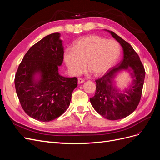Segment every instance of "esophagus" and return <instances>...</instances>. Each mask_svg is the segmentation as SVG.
Masks as SVG:
<instances>
[{
  "label": "esophagus",
  "instance_id": "obj_1",
  "mask_svg": "<svg viewBox=\"0 0 160 160\" xmlns=\"http://www.w3.org/2000/svg\"><path fill=\"white\" fill-rule=\"evenodd\" d=\"M84 82H85V80H84L83 79H81V78L78 79V83H79V84L83 83H84Z\"/></svg>",
  "mask_w": 160,
  "mask_h": 160
}]
</instances>
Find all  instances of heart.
<instances>
[{
  "mask_svg": "<svg viewBox=\"0 0 160 160\" xmlns=\"http://www.w3.org/2000/svg\"><path fill=\"white\" fill-rule=\"evenodd\" d=\"M120 46L114 40L98 35L82 37L75 42L72 49L64 52V61L72 74L79 75L85 65L95 75L108 71L118 60Z\"/></svg>",
  "mask_w": 160,
  "mask_h": 160,
  "instance_id": "obj_1",
  "label": "heart"
}]
</instances>
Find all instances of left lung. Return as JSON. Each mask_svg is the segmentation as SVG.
Returning <instances> with one entry per match:
<instances>
[{"instance_id": "8db88e82", "label": "left lung", "mask_w": 160, "mask_h": 160, "mask_svg": "<svg viewBox=\"0 0 160 160\" xmlns=\"http://www.w3.org/2000/svg\"><path fill=\"white\" fill-rule=\"evenodd\" d=\"M107 31L122 45L123 59L119 64L95 81V94L90 98V101L95 110L103 117L109 120H118L128 117L137 108L141 99L146 72L133 47L113 31ZM122 70L129 72L133 80L128 88L120 92L113 82L118 72Z\"/></svg>"}]
</instances>
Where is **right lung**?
<instances>
[{
    "label": "right lung",
    "instance_id": "right-lung-1",
    "mask_svg": "<svg viewBox=\"0 0 160 160\" xmlns=\"http://www.w3.org/2000/svg\"><path fill=\"white\" fill-rule=\"evenodd\" d=\"M62 44L59 32L42 38L27 52L15 75L14 85L22 108L41 122H50L63 113L77 87V77L59 73L63 61Z\"/></svg>",
    "mask_w": 160,
    "mask_h": 160
}]
</instances>
